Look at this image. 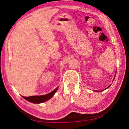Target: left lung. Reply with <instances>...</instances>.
I'll list each match as a JSON object with an SVG mask.
<instances>
[{"label": "left lung", "instance_id": "1", "mask_svg": "<svg viewBox=\"0 0 129 129\" xmlns=\"http://www.w3.org/2000/svg\"><path fill=\"white\" fill-rule=\"evenodd\" d=\"M110 85H109V86H108V88H109V87H110ZM107 88H106V89H107ZM105 89H104V90H105ZM96 91H97V90H96Z\"/></svg>", "mask_w": 129, "mask_h": 129}]
</instances>
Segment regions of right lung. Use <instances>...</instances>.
I'll return each mask as SVG.
<instances>
[{
  "label": "right lung",
  "instance_id": "1",
  "mask_svg": "<svg viewBox=\"0 0 129 129\" xmlns=\"http://www.w3.org/2000/svg\"><path fill=\"white\" fill-rule=\"evenodd\" d=\"M58 88V87L56 88L54 90L51 91V93H49L45 95H34V96H30V97H24V96H22V97L26 100H27L28 101L32 102V103L40 104L45 101H47L50 99H51V98L53 97V95L54 94V93L56 92V91L57 90Z\"/></svg>",
  "mask_w": 129,
  "mask_h": 129
}]
</instances>
